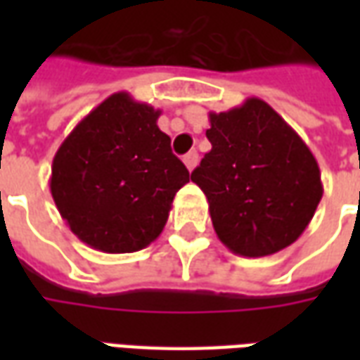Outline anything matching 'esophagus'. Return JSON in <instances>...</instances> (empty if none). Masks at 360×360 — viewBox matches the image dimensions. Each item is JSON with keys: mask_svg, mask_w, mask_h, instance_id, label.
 Segmentation results:
<instances>
[{"mask_svg": "<svg viewBox=\"0 0 360 360\" xmlns=\"http://www.w3.org/2000/svg\"><path fill=\"white\" fill-rule=\"evenodd\" d=\"M183 164L187 165L188 172H193V169H195L196 164H198V154H196L195 150H193V152H188V154H185V156H183Z\"/></svg>", "mask_w": 360, "mask_h": 360, "instance_id": "obj_1", "label": "esophagus"}]
</instances>
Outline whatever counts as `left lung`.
Listing matches in <instances>:
<instances>
[{"label": "left lung", "instance_id": "obj_1", "mask_svg": "<svg viewBox=\"0 0 360 360\" xmlns=\"http://www.w3.org/2000/svg\"><path fill=\"white\" fill-rule=\"evenodd\" d=\"M208 117L212 150L191 179L208 198L219 241L249 258L289 247L324 195L316 158L260 98Z\"/></svg>", "mask_w": 360, "mask_h": 360}]
</instances>
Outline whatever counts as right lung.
<instances>
[{"label": "right lung", "mask_w": 360, "mask_h": 360, "mask_svg": "<svg viewBox=\"0 0 360 360\" xmlns=\"http://www.w3.org/2000/svg\"><path fill=\"white\" fill-rule=\"evenodd\" d=\"M160 110L115 92L79 121L53 156L50 191L61 218L90 249L136 252L162 233L188 183L160 131Z\"/></svg>", "instance_id": "obj_1"}]
</instances>
